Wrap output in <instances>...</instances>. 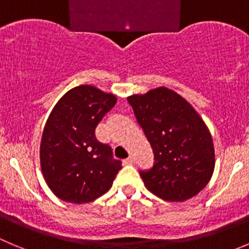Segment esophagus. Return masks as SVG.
<instances>
[{"instance_id":"esophagus-1","label":"esophagus","mask_w":249,"mask_h":249,"mask_svg":"<svg viewBox=\"0 0 249 249\" xmlns=\"http://www.w3.org/2000/svg\"><path fill=\"white\" fill-rule=\"evenodd\" d=\"M133 162H134L133 156H129V158H127L126 160H124V164H126V165H132Z\"/></svg>"}]
</instances>
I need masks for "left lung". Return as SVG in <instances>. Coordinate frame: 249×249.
<instances>
[{"label":"left lung","mask_w":249,"mask_h":249,"mask_svg":"<svg viewBox=\"0 0 249 249\" xmlns=\"http://www.w3.org/2000/svg\"><path fill=\"white\" fill-rule=\"evenodd\" d=\"M154 151V166L141 172L148 191L166 202L197 196L213 176L212 133L196 108L176 91L159 87L127 98Z\"/></svg>","instance_id":"obj_1"}]
</instances>
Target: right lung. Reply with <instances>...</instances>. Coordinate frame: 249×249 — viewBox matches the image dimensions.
Returning <instances> with one entry per match:
<instances>
[{
  "instance_id": "right-lung-1",
  "label": "right lung",
  "mask_w": 249,
  "mask_h": 249,
  "mask_svg": "<svg viewBox=\"0 0 249 249\" xmlns=\"http://www.w3.org/2000/svg\"><path fill=\"white\" fill-rule=\"evenodd\" d=\"M117 103L116 95L93 85H78L57 101L45 123L40 166L45 182L61 200L84 204L111 188L122 165L95 128Z\"/></svg>"
}]
</instances>
